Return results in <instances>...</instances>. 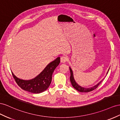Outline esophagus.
I'll return each instance as SVG.
<instances>
[{
	"label": "esophagus",
	"mask_w": 120,
	"mask_h": 120,
	"mask_svg": "<svg viewBox=\"0 0 120 120\" xmlns=\"http://www.w3.org/2000/svg\"><path fill=\"white\" fill-rule=\"evenodd\" d=\"M68 59V57L67 56H62V57H61V59H60L61 62V63H63L66 62H67V61Z\"/></svg>",
	"instance_id": "esophagus-1"
}]
</instances>
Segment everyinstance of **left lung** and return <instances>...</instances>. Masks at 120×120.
I'll return each instance as SVG.
<instances>
[{"label": "left lung", "instance_id": "obj_1", "mask_svg": "<svg viewBox=\"0 0 120 120\" xmlns=\"http://www.w3.org/2000/svg\"><path fill=\"white\" fill-rule=\"evenodd\" d=\"M69 69H70V80L71 81V83L72 85V86L75 89V90H77V91H79V92H90L91 91L94 90L95 89H96L99 85L100 84V83L104 79H102L101 81L100 82H99L97 84L94 85L93 87H90V88H84L83 87H81L80 85H78L76 82H75L74 79V77H73V72L72 69H71V68L69 67ZM109 69L108 70V71L107 74L108 73V72L109 71Z\"/></svg>", "mask_w": 120, "mask_h": 120}]
</instances>
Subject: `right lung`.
<instances>
[{"label": "right lung", "instance_id": "add662e5", "mask_svg": "<svg viewBox=\"0 0 120 120\" xmlns=\"http://www.w3.org/2000/svg\"><path fill=\"white\" fill-rule=\"evenodd\" d=\"M60 62V58H57L48 65L40 74L31 80L20 79L12 72V75L16 83L22 90L34 94H40L45 91L50 86L53 72Z\"/></svg>", "mask_w": 120, "mask_h": 120}]
</instances>
